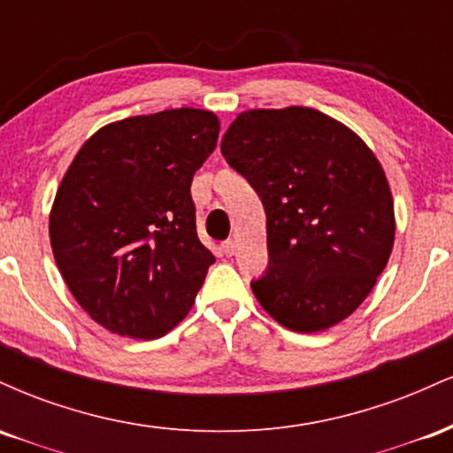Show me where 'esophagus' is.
I'll use <instances>...</instances> for the list:
<instances>
[{"mask_svg": "<svg viewBox=\"0 0 453 453\" xmlns=\"http://www.w3.org/2000/svg\"><path fill=\"white\" fill-rule=\"evenodd\" d=\"M221 251L226 253L227 257L234 256V251H236V241H232V238H230V241H226V242H223V244H221Z\"/></svg>", "mask_w": 453, "mask_h": 453, "instance_id": "34e87169", "label": "esophagus"}]
</instances>
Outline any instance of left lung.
I'll list each match as a JSON object with an SVG mask.
<instances>
[{
	"instance_id": "1",
	"label": "left lung",
	"mask_w": 453,
	"mask_h": 453,
	"mask_svg": "<svg viewBox=\"0 0 453 453\" xmlns=\"http://www.w3.org/2000/svg\"><path fill=\"white\" fill-rule=\"evenodd\" d=\"M227 164L266 211L268 268L251 289L294 332L339 324L364 303L394 244V202L372 150L313 108L241 112L221 140Z\"/></svg>"
}]
</instances>
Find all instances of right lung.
<instances>
[{
	"label": "right lung",
	"mask_w": 453,
	"mask_h": 453,
	"mask_svg": "<svg viewBox=\"0 0 453 453\" xmlns=\"http://www.w3.org/2000/svg\"><path fill=\"white\" fill-rule=\"evenodd\" d=\"M217 136V114L197 108L129 117L67 168L50 247L76 303L114 334L157 339L194 306L215 256L197 238L191 180Z\"/></svg>",
	"instance_id": "add662e5"
}]
</instances>
